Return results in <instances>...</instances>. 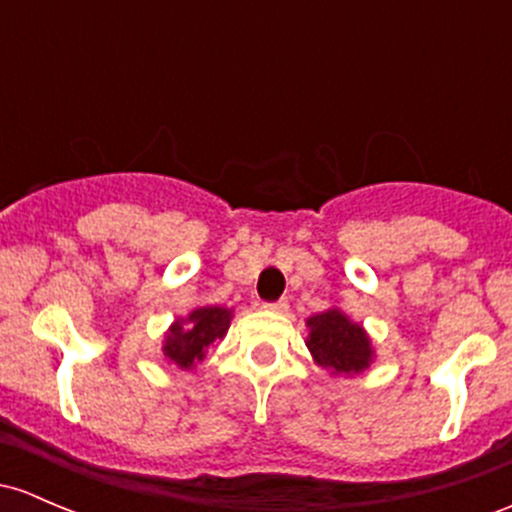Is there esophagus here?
<instances>
[{
  "label": "esophagus",
  "instance_id": "1",
  "mask_svg": "<svg viewBox=\"0 0 512 512\" xmlns=\"http://www.w3.org/2000/svg\"><path fill=\"white\" fill-rule=\"evenodd\" d=\"M267 311H274V314H287L289 311V301L287 299H277V301H270V304H265Z\"/></svg>",
  "mask_w": 512,
  "mask_h": 512
}]
</instances>
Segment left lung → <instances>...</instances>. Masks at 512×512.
Returning <instances> with one entry per match:
<instances>
[{
	"instance_id": "8db88e82",
	"label": "left lung",
	"mask_w": 512,
	"mask_h": 512,
	"mask_svg": "<svg viewBox=\"0 0 512 512\" xmlns=\"http://www.w3.org/2000/svg\"><path fill=\"white\" fill-rule=\"evenodd\" d=\"M311 328L309 346L311 355L321 368L331 370L333 375L360 373L373 360L370 338L358 324H353L346 314L338 309H328L306 321Z\"/></svg>"
}]
</instances>
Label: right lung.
<instances>
[{
  "mask_svg": "<svg viewBox=\"0 0 512 512\" xmlns=\"http://www.w3.org/2000/svg\"><path fill=\"white\" fill-rule=\"evenodd\" d=\"M230 326V311L223 306H201L191 311L188 319L176 321L169 328V336L164 341V355L171 363L181 368H191L196 360H203L206 348L213 341L225 336Z\"/></svg>",
  "mask_w": 512,
  "mask_h": 512,
  "instance_id": "right-lung-1",
  "label": "right lung"
}]
</instances>
